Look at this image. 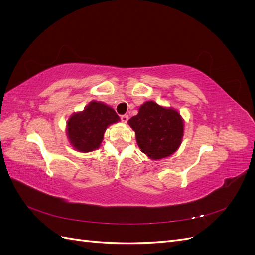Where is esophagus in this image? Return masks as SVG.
Returning a JSON list of instances; mask_svg holds the SVG:
<instances>
[{"label":"esophagus","instance_id":"esophagus-1","mask_svg":"<svg viewBox=\"0 0 255 255\" xmlns=\"http://www.w3.org/2000/svg\"><path fill=\"white\" fill-rule=\"evenodd\" d=\"M120 119H121L122 122L127 123L128 120V115H121V116H120Z\"/></svg>","mask_w":255,"mask_h":255}]
</instances>
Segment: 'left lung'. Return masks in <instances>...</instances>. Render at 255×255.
Here are the masks:
<instances>
[{
  "mask_svg": "<svg viewBox=\"0 0 255 255\" xmlns=\"http://www.w3.org/2000/svg\"><path fill=\"white\" fill-rule=\"evenodd\" d=\"M142 153L151 159H160L173 154L181 145L184 121L179 112L153 101L143 103L139 112L128 120Z\"/></svg>",
  "mask_w": 255,
  "mask_h": 255,
  "instance_id": "8db88e82",
  "label": "left lung"
}]
</instances>
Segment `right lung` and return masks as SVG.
<instances>
[{
  "label": "right lung",
  "mask_w": 255,
  "mask_h": 255,
  "mask_svg": "<svg viewBox=\"0 0 255 255\" xmlns=\"http://www.w3.org/2000/svg\"><path fill=\"white\" fill-rule=\"evenodd\" d=\"M119 116L111 106L91 101L83 112L74 113L67 122V135L75 150L87 153L97 150L107 127L118 122Z\"/></svg>",
  "instance_id": "1"
}]
</instances>
